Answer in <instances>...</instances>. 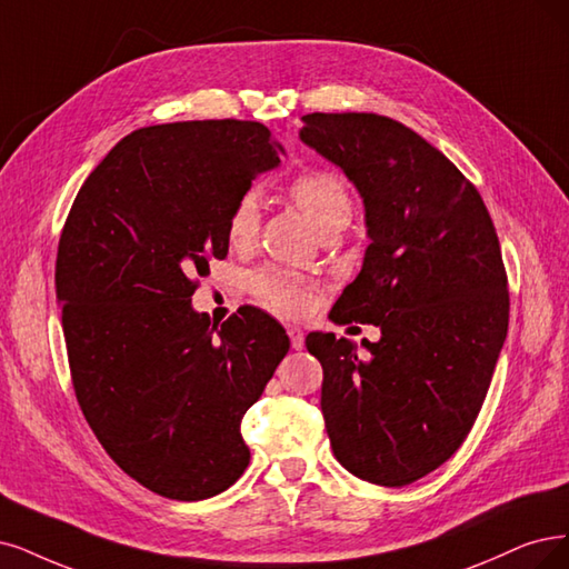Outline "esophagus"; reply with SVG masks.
<instances>
[{
    "label": "esophagus",
    "instance_id": "obj_1",
    "mask_svg": "<svg viewBox=\"0 0 569 569\" xmlns=\"http://www.w3.org/2000/svg\"><path fill=\"white\" fill-rule=\"evenodd\" d=\"M288 335H290V345H292V349H296V351L305 349V332H302V328H298V326H288Z\"/></svg>",
    "mask_w": 569,
    "mask_h": 569
}]
</instances>
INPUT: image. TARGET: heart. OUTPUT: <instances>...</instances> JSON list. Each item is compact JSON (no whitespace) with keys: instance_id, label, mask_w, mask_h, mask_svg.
<instances>
[{"instance_id":"b5f03b06","label":"heart","mask_w":569,"mask_h":569,"mask_svg":"<svg viewBox=\"0 0 569 569\" xmlns=\"http://www.w3.org/2000/svg\"><path fill=\"white\" fill-rule=\"evenodd\" d=\"M290 199L319 229V234L335 224L349 222L351 197L340 176L330 171H307L288 187ZM262 222V203L256 189H246L231 203L227 216V239L234 248L256 243ZM250 290L264 307L283 317H305L311 309L313 296L296 271L281 267H264L250 277Z\"/></svg>"}]
</instances>
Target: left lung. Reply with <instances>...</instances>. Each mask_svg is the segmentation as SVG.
<instances>
[{
    "label": "left lung",
    "mask_w": 569,
    "mask_h": 569,
    "mask_svg": "<svg viewBox=\"0 0 569 569\" xmlns=\"http://www.w3.org/2000/svg\"><path fill=\"white\" fill-rule=\"evenodd\" d=\"M302 123L300 140L359 189L370 239L330 319L382 330L363 351L307 335L326 431L349 473L403 488L457 452L486 401L509 330L499 239L478 189L408 126L356 112Z\"/></svg>",
    "instance_id": "1"
}]
</instances>
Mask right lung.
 I'll list each match as a JSON object with an SVG mask.
<instances>
[{
  "label": "right lung",
  "mask_w": 569,
  "mask_h": 569,
  "mask_svg": "<svg viewBox=\"0 0 569 569\" xmlns=\"http://www.w3.org/2000/svg\"><path fill=\"white\" fill-rule=\"evenodd\" d=\"M283 147L258 121H176L117 142L62 227L56 298L77 401L140 486L178 501L224 492L250 450L246 410L290 349L260 309L220 328L194 277L229 250L231 203Z\"/></svg>",
  "instance_id": "1"
}]
</instances>
